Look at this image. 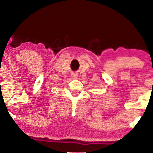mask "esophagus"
Returning <instances> with one entry per match:
<instances>
[{
    "instance_id": "esophagus-1",
    "label": "esophagus",
    "mask_w": 153,
    "mask_h": 153,
    "mask_svg": "<svg viewBox=\"0 0 153 153\" xmlns=\"http://www.w3.org/2000/svg\"><path fill=\"white\" fill-rule=\"evenodd\" d=\"M77 77H78V74H77V73H73V74H72V79H76Z\"/></svg>"
}]
</instances>
